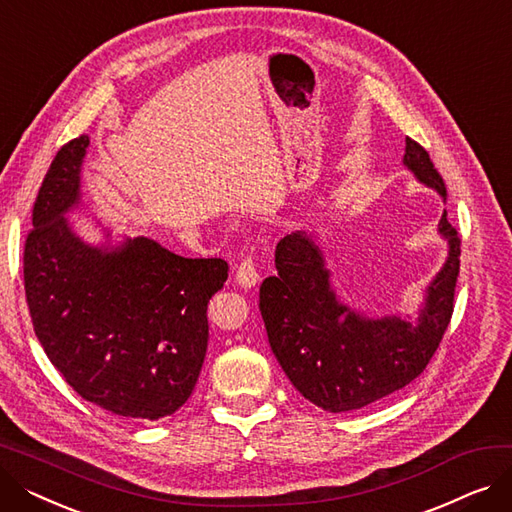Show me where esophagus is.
Instances as JSON below:
<instances>
[{
	"label": "esophagus",
	"instance_id": "esophagus-1",
	"mask_svg": "<svg viewBox=\"0 0 512 512\" xmlns=\"http://www.w3.org/2000/svg\"><path fill=\"white\" fill-rule=\"evenodd\" d=\"M236 282L242 288H253L259 282V272H257V265L255 259L251 255L242 257L240 263L236 265Z\"/></svg>",
	"mask_w": 512,
	"mask_h": 512
}]
</instances>
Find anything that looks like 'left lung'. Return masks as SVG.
Here are the masks:
<instances>
[{
  "label": "left lung",
  "mask_w": 512,
  "mask_h": 512,
  "mask_svg": "<svg viewBox=\"0 0 512 512\" xmlns=\"http://www.w3.org/2000/svg\"><path fill=\"white\" fill-rule=\"evenodd\" d=\"M402 161L446 201V184L417 141L407 137ZM440 234L448 240V259L427 286L417 324L396 315L369 319L340 303L324 255L307 232L278 242V274L263 280L259 311L272 353L309 402L328 413L363 409L423 373L450 324L461 270V238L446 211Z\"/></svg>",
  "instance_id": "8db88e82"
}]
</instances>
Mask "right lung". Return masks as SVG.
Masks as SVG:
<instances>
[{
    "mask_svg": "<svg viewBox=\"0 0 512 512\" xmlns=\"http://www.w3.org/2000/svg\"><path fill=\"white\" fill-rule=\"evenodd\" d=\"M89 137L66 143L43 178L24 242L35 334L64 380L93 405L157 421L193 394L207 351V303L224 259H186L139 236L91 247L64 213L80 199Z\"/></svg>",
    "mask_w": 512,
    "mask_h": 512,
    "instance_id": "1",
    "label": "right lung"
}]
</instances>
